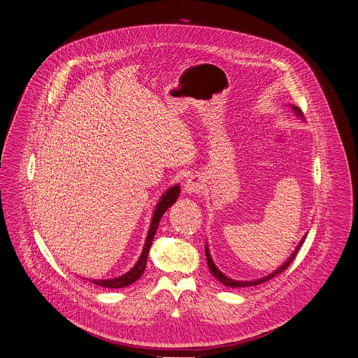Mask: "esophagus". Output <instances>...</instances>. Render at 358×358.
<instances>
[{
    "label": "esophagus",
    "instance_id": "esophagus-1",
    "mask_svg": "<svg viewBox=\"0 0 358 358\" xmlns=\"http://www.w3.org/2000/svg\"><path fill=\"white\" fill-rule=\"evenodd\" d=\"M200 188H201V187H200V184H199L195 178H189V180L185 182V185H184V192L188 194V195H194V194H198L199 191H200Z\"/></svg>",
    "mask_w": 358,
    "mask_h": 358
}]
</instances>
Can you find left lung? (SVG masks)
<instances>
[{"label": "left lung", "mask_w": 358, "mask_h": 358, "mask_svg": "<svg viewBox=\"0 0 358 358\" xmlns=\"http://www.w3.org/2000/svg\"><path fill=\"white\" fill-rule=\"evenodd\" d=\"M291 108L294 110V113L298 115V117H301L302 118V111L296 107V106H291ZM305 236L303 238L299 241V244H298V247L295 248V251L291 254V257L278 268L276 269L273 273H271V275H268V276H265V278H257V280H252V281H238V280H232V278H227L217 266H215V264L213 262V259H211V255H210V252H208V247H207V244H206V258H207V265H208V269H210V272L213 273V276L217 278L218 281H221L224 285H227V287H232V288H235V287H251V285H258V284H261V282H265V281H268V280H271V278H275V276H278V273H281L282 271H285L288 266H289V264L295 259V257H296V254H298V250L301 248V245L303 244V241H305Z\"/></svg>", "instance_id": "left-lung-1"}]
</instances>
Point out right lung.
I'll return each mask as SVG.
<instances>
[{
    "label": "right lung",
    "instance_id": "obj_1",
    "mask_svg": "<svg viewBox=\"0 0 358 358\" xmlns=\"http://www.w3.org/2000/svg\"><path fill=\"white\" fill-rule=\"evenodd\" d=\"M180 195V185H174L171 188H169L163 196L160 198L159 203L154 211V217H152V222H151V227H150V231H148V235L145 238V244H144V248H143V252L138 258V261L136 262V265L124 275H122L120 278H107V280H92V278H87L90 282L96 284V285H100V287H107V288H123V287H127L130 284H133L134 281H137L138 278L143 276L144 271H145V266H147V258H148V252H150V248H151V244H152V240L155 238V234H157V229L159 227L160 218L162 215L166 213V210L173 206V203H176V200Z\"/></svg>",
    "mask_w": 358,
    "mask_h": 358
}]
</instances>
